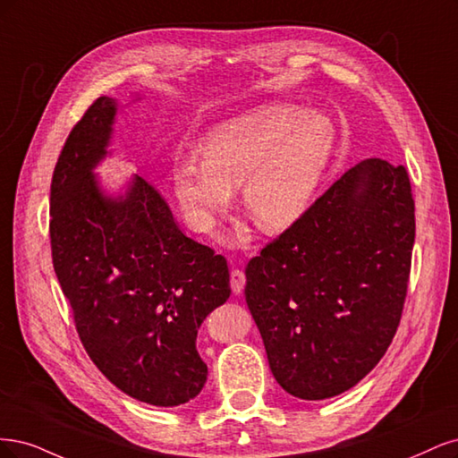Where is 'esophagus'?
<instances>
[{
    "instance_id": "1",
    "label": "esophagus",
    "mask_w": 458,
    "mask_h": 458,
    "mask_svg": "<svg viewBox=\"0 0 458 458\" xmlns=\"http://www.w3.org/2000/svg\"><path fill=\"white\" fill-rule=\"evenodd\" d=\"M230 287H232V291L235 294H240L243 291V287H245V274H243V270L233 268L230 272Z\"/></svg>"
}]
</instances>
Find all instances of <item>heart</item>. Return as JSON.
Masks as SVG:
<instances>
[{
    "label": "heart",
    "instance_id": "1",
    "mask_svg": "<svg viewBox=\"0 0 458 458\" xmlns=\"http://www.w3.org/2000/svg\"><path fill=\"white\" fill-rule=\"evenodd\" d=\"M335 129L326 115L291 105H264L218 125L201 157L173 171L174 194L191 225L208 230L243 186L249 218L279 232L304 215L329 164Z\"/></svg>",
    "mask_w": 458,
    "mask_h": 458
}]
</instances>
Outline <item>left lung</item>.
<instances>
[{
  "label": "left lung",
  "mask_w": 458,
  "mask_h": 458,
  "mask_svg": "<svg viewBox=\"0 0 458 458\" xmlns=\"http://www.w3.org/2000/svg\"><path fill=\"white\" fill-rule=\"evenodd\" d=\"M415 199L403 165L348 169L245 268V301L287 394L316 402L371 371L400 326Z\"/></svg>",
  "instance_id": "1"
}]
</instances>
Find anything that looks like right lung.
Here are the masks:
<instances>
[{
    "label": "right lung",
    "instance_id": "add662e5",
    "mask_svg": "<svg viewBox=\"0 0 458 458\" xmlns=\"http://www.w3.org/2000/svg\"><path fill=\"white\" fill-rule=\"evenodd\" d=\"M115 100L98 97L73 125L51 181V255L83 348L112 385L139 402L174 407L201 392L208 365L198 329L230 297L223 255L174 223L161 191L135 176L102 194Z\"/></svg>",
    "mask_w": 458,
    "mask_h": 458
}]
</instances>
